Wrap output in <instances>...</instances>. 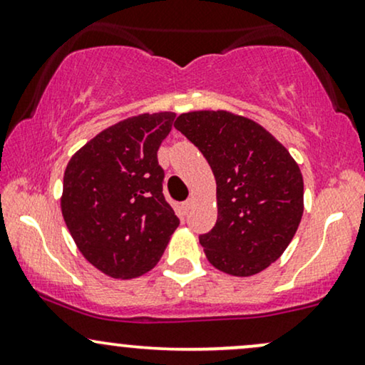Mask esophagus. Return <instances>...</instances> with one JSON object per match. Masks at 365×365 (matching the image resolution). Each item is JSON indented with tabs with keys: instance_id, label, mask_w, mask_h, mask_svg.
I'll return each instance as SVG.
<instances>
[{
	"instance_id": "1",
	"label": "esophagus",
	"mask_w": 365,
	"mask_h": 365,
	"mask_svg": "<svg viewBox=\"0 0 365 365\" xmlns=\"http://www.w3.org/2000/svg\"><path fill=\"white\" fill-rule=\"evenodd\" d=\"M194 204H195V199H192V197H190V199L183 202V210H187V212H188V210L194 207Z\"/></svg>"
}]
</instances>
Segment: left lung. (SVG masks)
Instances as JSON below:
<instances>
[{
  "label": "left lung",
  "mask_w": 365,
  "mask_h": 365,
  "mask_svg": "<svg viewBox=\"0 0 365 365\" xmlns=\"http://www.w3.org/2000/svg\"><path fill=\"white\" fill-rule=\"evenodd\" d=\"M175 129L200 149L216 177V226L199 236L209 263L235 277L260 274L299 227V165L265 127L238 113L187 112Z\"/></svg>",
  "instance_id": "8db88e82"
}]
</instances>
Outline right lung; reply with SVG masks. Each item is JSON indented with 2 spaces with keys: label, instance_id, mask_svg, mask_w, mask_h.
Listing matches in <instances>:
<instances>
[{
  "label": "right lung",
  "instance_id": "right-lung-1",
  "mask_svg": "<svg viewBox=\"0 0 365 365\" xmlns=\"http://www.w3.org/2000/svg\"><path fill=\"white\" fill-rule=\"evenodd\" d=\"M173 120V112L124 118L88 140L66 166L64 222L83 257L108 277L151 270L180 225L165 200L156 156Z\"/></svg>",
  "mask_w": 365,
  "mask_h": 365
}]
</instances>
